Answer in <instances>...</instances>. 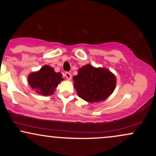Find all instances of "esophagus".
<instances>
[{
    "label": "esophagus",
    "instance_id": "1",
    "mask_svg": "<svg viewBox=\"0 0 156 156\" xmlns=\"http://www.w3.org/2000/svg\"><path fill=\"white\" fill-rule=\"evenodd\" d=\"M64 76H65L66 78L69 80H70L71 78H72V75H71V73L69 72H66L65 73H64Z\"/></svg>",
    "mask_w": 156,
    "mask_h": 156
}]
</instances>
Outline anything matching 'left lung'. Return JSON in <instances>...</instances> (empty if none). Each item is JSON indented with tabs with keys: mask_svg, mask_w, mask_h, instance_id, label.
<instances>
[{
	"mask_svg": "<svg viewBox=\"0 0 156 156\" xmlns=\"http://www.w3.org/2000/svg\"><path fill=\"white\" fill-rule=\"evenodd\" d=\"M78 96L89 103L103 101L114 92L116 78L108 69L83 66L73 77Z\"/></svg>",
	"mask_w": 156,
	"mask_h": 156,
	"instance_id": "8db88e82",
	"label": "left lung"
}]
</instances>
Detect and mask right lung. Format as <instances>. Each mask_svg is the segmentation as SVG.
<instances>
[{
  "mask_svg": "<svg viewBox=\"0 0 156 156\" xmlns=\"http://www.w3.org/2000/svg\"><path fill=\"white\" fill-rule=\"evenodd\" d=\"M63 80L60 73H55L53 68L44 65L38 72L28 76V83L31 88L42 95H50L54 92L58 84Z\"/></svg>",
  "mask_w": 156,
  "mask_h": 156,
  "instance_id": "add662e5",
  "label": "right lung"
}]
</instances>
